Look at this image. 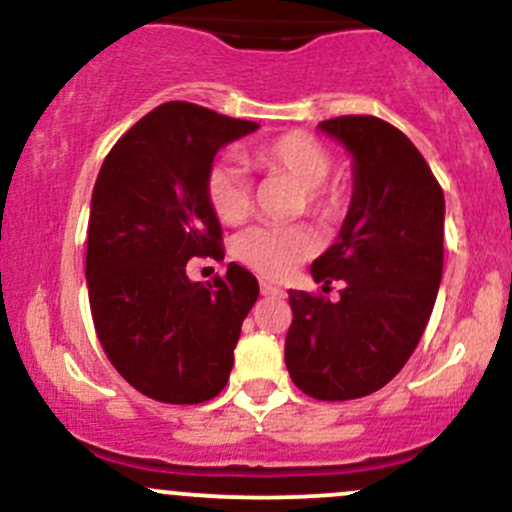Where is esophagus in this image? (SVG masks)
<instances>
[{
  "label": "esophagus",
  "instance_id": "esophagus-1",
  "mask_svg": "<svg viewBox=\"0 0 512 512\" xmlns=\"http://www.w3.org/2000/svg\"><path fill=\"white\" fill-rule=\"evenodd\" d=\"M260 292L265 294V297H270V294H272V297H282V294H285L280 287L272 285L270 280H260Z\"/></svg>",
  "mask_w": 512,
  "mask_h": 512
}]
</instances>
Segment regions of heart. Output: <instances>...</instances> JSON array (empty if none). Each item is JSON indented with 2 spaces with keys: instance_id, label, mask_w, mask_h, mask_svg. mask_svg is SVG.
Segmentation results:
<instances>
[{
  "instance_id": "b5f03b06",
  "label": "heart",
  "mask_w": 512,
  "mask_h": 512,
  "mask_svg": "<svg viewBox=\"0 0 512 512\" xmlns=\"http://www.w3.org/2000/svg\"><path fill=\"white\" fill-rule=\"evenodd\" d=\"M242 160L262 173L280 175L302 190L304 210L314 218H332L342 208V193L327 188L332 173V156L317 138L307 133H285L252 151L242 153ZM205 195L213 213L225 225H237L247 218L252 205L250 180L242 165L232 160H218L210 165L205 178ZM237 260L265 277H285L299 262L317 252V237L307 227H250L237 235L232 245Z\"/></svg>"
}]
</instances>
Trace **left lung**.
Returning a JSON list of instances; mask_svg holds the SVG:
<instances>
[{
  "label": "left lung",
  "instance_id": "obj_1",
  "mask_svg": "<svg viewBox=\"0 0 512 512\" xmlns=\"http://www.w3.org/2000/svg\"><path fill=\"white\" fill-rule=\"evenodd\" d=\"M352 158L354 188L337 240L312 262L322 289L342 280V297L289 289L285 339L289 376L304 394L347 401L389 384L426 329L443 275L441 185L399 128L374 116L319 123Z\"/></svg>",
  "mask_w": 512,
  "mask_h": 512
}]
</instances>
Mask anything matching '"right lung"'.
Masks as SVG:
<instances>
[{
  "label": "right lung",
  "mask_w": 512,
  "mask_h": 512,
  "mask_svg": "<svg viewBox=\"0 0 512 512\" xmlns=\"http://www.w3.org/2000/svg\"><path fill=\"white\" fill-rule=\"evenodd\" d=\"M257 128L168 101L98 170L86 245L94 327L118 374L163 404H200L225 389L242 322L260 294L235 262L213 285L185 275L193 257H223L205 178L220 148Z\"/></svg>",
  "instance_id": "1"
}]
</instances>
